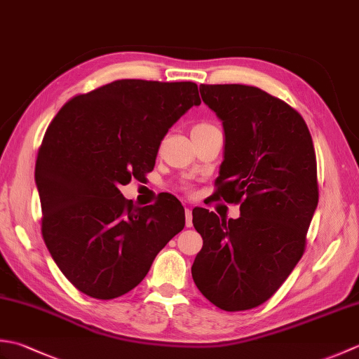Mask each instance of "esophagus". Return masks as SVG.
<instances>
[{
    "mask_svg": "<svg viewBox=\"0 0 359 359\" xmlns=\"http://www.w3.org/2000/svg\"><path fill=\"white\" fill-rule=\"evenodd\" d=\"M185 225H187L188 228L193 226V211L189 210V208L185 210Z\"/></svg>",
    "mask_w": 359,
    "mask_h": 359,
    "instance_id": "obj_1",
    "label": "esophagus"
}]
</instances>
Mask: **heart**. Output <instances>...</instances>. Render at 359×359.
I'll return each mask as SVG.
<instances>
[{
	"label": "heart",
	"mask_w": 359,
	"mask_h": 359,
	"mask_svg": "<svg viewBox=\"0 0 359 359\" xmlns=\"http://www.w3.org/2000/svg\"><path fill=\"white\" fill-rule=\"evenodd\" d=\"M211 128H215V126L210 125V123H197V125H194V126H193V129H191V134L202 133V131H208V129H211Z\"/></svg>",
	"instance_id": "heart-1"
}]
</instances>
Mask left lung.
Returning <instances> with one entry per match:
<instances>
[{"mask_svg": "<svg viewBox=\"0 0 359 359\" xmlns=\"http://www.w3.org/2000/svg\"><path fill=\"white\" fill-rule=\"evenodd\" d=\"M225 129L219 201L241 205L239 219L193 211L203 247L191 266L201 293L225 311L261 306L299 262L319 189L313 140L301 114L247 85H201Z\"/></svg>", "mask_w": 359, "mask_h": 359, "instance_id": "1", "label": "left lung"}]
</instances>
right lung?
I'll use <instances>...</instances> for the list:
<instances>
[{
	"instance_id": "add662e5",
	"label": "right lung",
	"mask_w": 359,
	"mask_h": 359,
	"mask_svg": "<svg viewBox=\"0 0 359 359\" xmlns=\"http://www.w3.org/2000/svg\"><path fill=\"white\" fill-rule=\"evenodd\" d=\"M197 104L193 81L116 80L72 97L46 129L35 166L41 234L81 293L114 299L131 292L184 230L174 196L135 208L120 187L154 170L168 129Z\"/></svg>"
}]
</instances>
